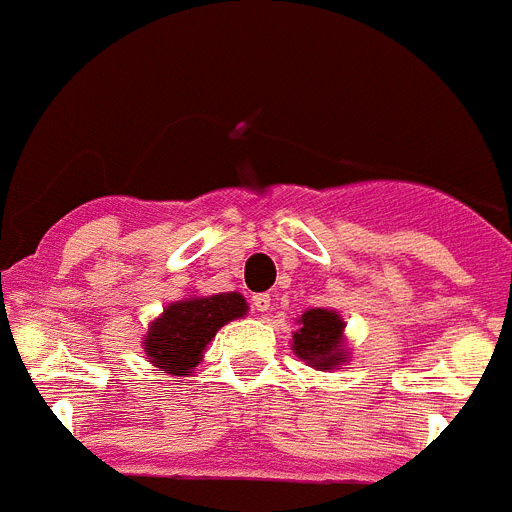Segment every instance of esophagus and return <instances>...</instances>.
Returning a JSON list of instances; mask_svg holds the SVG:
<instances>
[{
  "label": "esophagus",
  "instance_id": "1",
  "mask_svg": "<svg viewBox=\"0 0 512 512\" xmlns=\"http://www.w3.org/2000/svg\"><path fill=\"white\" fill-rule=\"evenodd\" d=\"M252 304H255L257 311H268L270 309V293H255V296H252Z\"/></svg>",
  "mask_w": 512,
  "mask_h": 512
}]
</instances>
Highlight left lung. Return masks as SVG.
<instances>
[{"label":"left lung","mask_w":512,"mask_h":512,"mask_svg":"<svg viewBox=\"0 0 512 512\" xmlns=\"http://www.w3.org/2000/svg\"><path fill=\"white\" fill-rule=\"evenodd\" d=\"M293 353L317 371H332L348 358L345 350V322L332 309H309L299 317L293 332Z\"/></svg>","instance_id":"1"}]
</instances>
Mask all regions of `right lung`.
Listing matches in <instances>:
<instances>
[{
  "label": "right lung",
  "mask_w": 512,
  "mask_h": 512,
  "mask_svg": "<svg viewBox=\"0 0 512 512\" xmlns=\"http://www.w3.org/2000/svg\"><path fill=\"white\" fill-rule=\"evenodd\" d=\"M242 293H216V296H190L170 304L149 324L144 335V353L149 361L172 376H190L203 361L208 342L216 332L247 314Z\"/></svg>",
  "instance_id": "add662e5"
}]
</instances>
